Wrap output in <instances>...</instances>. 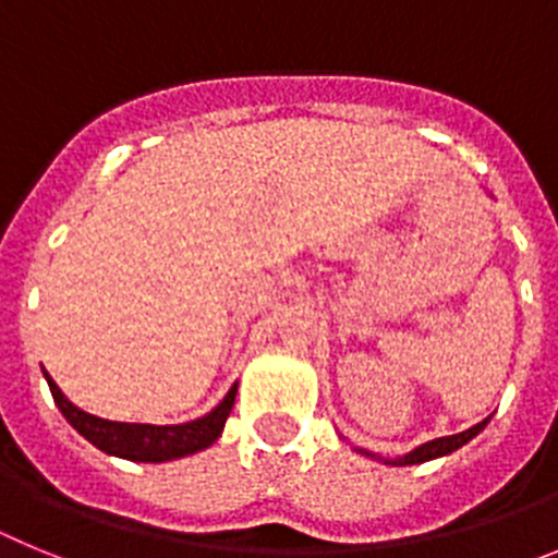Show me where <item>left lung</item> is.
Here are the masks:
<instances>
[{
    "label": "left lung",
    "instance_id": "8db88e82",
    "mask_svg": "<svg viewBox=\"0 0 558 558\" xmlns=\"http://www.w3.org/2000/svg\"><path fill=\"white\" fill-rule=\"evenodd\" d=\"M486 425H489V418H483V422H477L475 427H470V430H463V433H456V436L433 438V441L416 447V450H411L408 456L393 458V461H386V463H393V466H408V463H425V461H433V458L450 456V452H456L458 447H463L466 441H472V438H475ZM360 452H366V450H360ZM366 456H372V452H366Z\"/></svg>",
    "mask_w": 558,
    "mask_h": 558
}]
</instances>
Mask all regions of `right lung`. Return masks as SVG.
<instances>
[{
	"label": "right lung",
	"instance_id": "obj_1",
	"mask_svg": "<svg viewBox=\"0 0 558 558\" xmlns=\"http://www.w3.org/2000/svg\"><path fill=\"white\" fill-rule=\"evenodd\" d=\"M44 377H47L56 405L61 408L69 425L75 427L86 441H92L97 450L108 452V456L142 463L172 461V458L192 456V452L215 445L220 433H223L226 418H229L236 397V386H231L215 411L195 418V422H184V425H128V422H108V418L81 411L63 397L61 388L56 386V379L49 377L47 372H44Z\"/></svg>",
	"mask_w": 558,
	"mask_h": 558
}]
</instances>
